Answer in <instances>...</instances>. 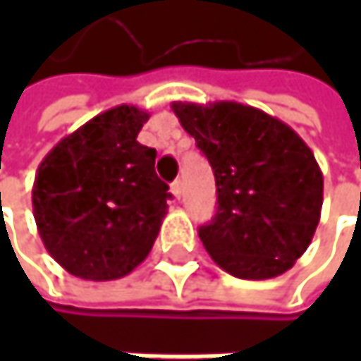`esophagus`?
<instances>
[{"label": "esophagus", "instance_id": "esophagus-1", "mask_svg": "<svg viewBox=\"0 0 361 361\" xmlns=\"http://www.w3.org/2000/svg\"><path fill=\"white\" fill-rule=\"evenodd\" d=\"M181 192H183V183H181V180H176L171 183V194H173L176 198H180Z\"/></svg>", "mask_w": 361, "mask_h": 361}]
</instances>
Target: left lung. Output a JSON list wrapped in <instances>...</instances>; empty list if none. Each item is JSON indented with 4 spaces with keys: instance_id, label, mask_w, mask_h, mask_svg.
<instances>
[{
    "instance_id": "left-lung-1",
    "label": "left lung",
    "mask_w": 361,
    "mask_h": 361,
    "mask_svg": "<svg viewBox=\"0 0 361 361\" xmlns=\"http://www.w3.org/2000/svg\"><path fill=\"white\" fill-rule=\"evenodd\" d=\"M209 159L217 213L198 236L211 259L245 280L284 274L320 224L324 178L310 146L280 118L240 102H173Z\"/></svg>"
}]
</instances>
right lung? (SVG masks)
<instances>
[{"label": "right lung", "mask_w": 361, "mask_h": 361, "mask_svg": "<svg viewBox=\"0 0 361 361\" xmlns=\"http://www.w3.org/2000/svg\"><path fill=\"white\" fill-rule=\"evenodd\" d=\"M148 110L121 104L62 137L39 163L33 215L47 252L83 280H116L152 249L169 185L137 133Z\"/></svg>", "instance_id": "add662e5"}]
</instances>
